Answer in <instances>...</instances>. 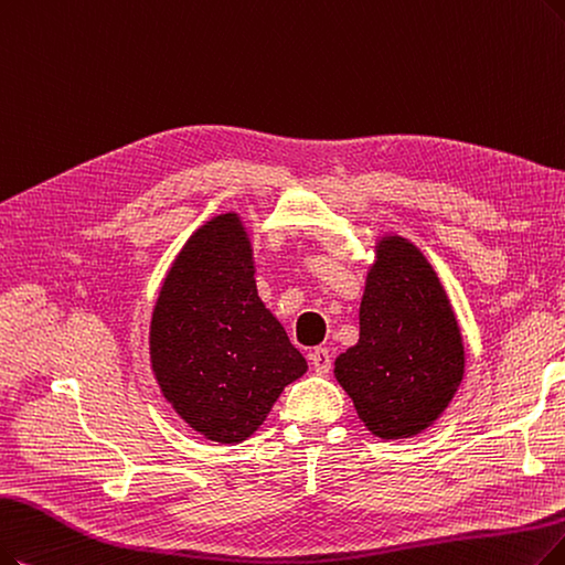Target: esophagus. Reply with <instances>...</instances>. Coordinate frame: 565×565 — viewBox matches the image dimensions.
<instances>
[{"label": "esophagus", "mask_w": 565, "mask_h": 565, "mask_svg": "<svg viewBox=\"0 0 565 565\" xmlns=\"http://www.w3.org/2000/svg\"><path fill=\"white\" fill-rule=\"evenodd\" d=\"M310 364L318 375H327L331 371V352L327 348H315L310 352Z\"/></svg>", "instance_id": "obj_1"}]
</instances>
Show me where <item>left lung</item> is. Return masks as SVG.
<instances>
[{
	"label": "left lung",
	"mask_w": 565,
	"mask_h": 565,
	"mask_svg": "<svg viewBox=\"0 0 565 565\" xmlns=\"http://www.w3.org/2000/svg\"><path fill=\"white\" fill-rule=\"evenodd\" d=\"M375 253L359 306V341L338 354L333 375L371 434L413 438L455 398L463 341L436 270L417 247L385 236Z\"/></svg>",
	"instance_id": "obj_1"
}]
</instances>
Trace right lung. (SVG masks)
<instances>
[{"label":"right lung","mask_w":565,"mask_h":565,"mask_svg":"<svg viewBox=\"0 0 565 565\" xmlns=\"http://www.w3.org/2000/svg\"><path fill=\"white\" fill-rule=\"evenodd\" d=\"M150 364L164 398L204 438H250L282 390L308 371L257 297L253 247L236 213L196 230L160 289Z\"/></svg>","instance_id":"right-lung-1"}]
</instances>
